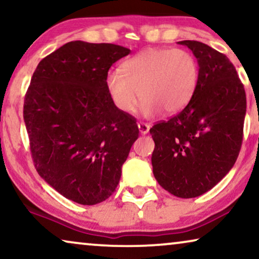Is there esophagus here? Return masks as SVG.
<instances>
[{
    "label": "esophagus",
    "instance_id": "obj_1",
    "mask_svg": "<svg viewBox=\"0 0 259 259\" xmlns=\"http://www.w3.org/2000/svg\"><path fill=\"white\" fill-rule=\"evenodd\" d=\"M138 128H139L140 134H143V136H145V134H147L148 131H150V126H148L147 123L139 122V123H138Z\"/></svg>",
    "mask_w": 259,
    "mask_h": 259
}]
</instances>
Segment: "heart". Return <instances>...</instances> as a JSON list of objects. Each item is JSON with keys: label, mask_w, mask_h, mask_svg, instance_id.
<instances>
[{"label": "heart", "mask_w": 259, "mask_h": 259, "mask_svg": "<svg viewBox=\"0 0 259 259\" xmlns=\"http://www.w3.org/2000/svg\"><path fill=\"white\" fill-rule=\"evenodd\" d=\"M105 82L109 98L120 112L132 113L140 97V113L145 118L160 111L176 115L196 93L199 66L196 58L184 49L148 48L123 61L120 72H109Z\"/></svg>", "instance_id": "heart-1"}]
</instances>
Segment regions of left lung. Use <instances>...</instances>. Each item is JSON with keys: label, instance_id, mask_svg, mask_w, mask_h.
<instances>
[{"label": "left lung", "instance_id": "8db88e82", "mask_svg": "<svg viewBox=\"0 0 259 259\" xmlns=\"http://www.w3.org/2000/svg\"><path fill=\"white\" fill-rule=\"evenodd\" d=\"M196 56L199 82L190 104L150 130L153 175L162 189L194 198L217 185L233 167L243 141L246 97L224 54L198 41H180Z\"/></svg>", "mask_w": 259, "mask_h": 259}]
</instances>
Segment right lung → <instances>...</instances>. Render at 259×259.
<instances>
[{"label":"right lung","instance_id":"1","mask_svg":"<svg viewBox=\"0 0 259 259\" xmlns=\"http://www.w3.org/2000/svg\"><path fill=\"white\" fill-rule=\"evenodd\" d=\"M128 48L72 41L46 56L23 106L35 167L60 194L81 205L109 198L139 137L136 119L109 98L106 76Z\"/></svg>","mask_w":259,"mask_h":259}]
</instances>
